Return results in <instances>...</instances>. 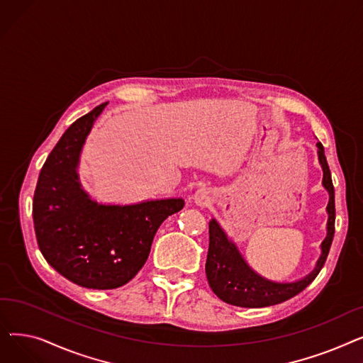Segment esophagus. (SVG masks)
<instances>
[{
    "mask_svg": "<svg viewBox=\"0 0 363 363\" xmlns=\"http://www.w3.org/2000/svg\"><path fill=\"white\" fill-rule=\"evenodd\" d=\"M194 201L197 203V204H200V206H204V204H207L208 201H211V197H208V193L206 191V189H197L196 191V194H194Z\"/></svg>",
    "mask_w": 363,
    "mask_h": 363,
    "instance_id": "obj_1",
    "label": "esophagus"
}]
</instances>
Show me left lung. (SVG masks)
<instances>
[{
  "instance_id": "left-lung-1",
  "label": "left lung",
  "mask_w": 363,
  "mask_h": 363,
  "mask_svg": "<svg viewBox=\"0 0 363 363\" xmlns=\"http://www.w3.org/2000/svg\"><path fill=\"white\" fill-rule=\"evenodd\" d=\"M318 145V157L323 170L322 185L330 194L327 206L328 223L327 237L320 245V257L315 269L300 281L296 282H275L260 277L255 272L241 253L237 245L226 237L220 225L212 219L208 222V252L206 260V275L213 293L225 303L240 308H266L282 303L300 291L316 278L320 272L323 263L330 253V247L334 238L335 223V203H334V185L331 179V172L327 163L325 152L320 143Z\"/></svg>"
}]
</instances>
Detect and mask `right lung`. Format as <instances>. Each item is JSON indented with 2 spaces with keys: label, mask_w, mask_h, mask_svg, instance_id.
Here are the masks:
<instances>
[{
  "label": "right lung",
  "mask_w": 363,
  "mask_h": 363,
  "mask_svg": "<svg viewBox=\"0 0 363 363\" xmlns=\"http://www.w3.org/2000/svg\"><path fill=\"white\" fill-rule=\"evenodd\" d=\"M107 103L74 121L47 157L33 194L36 241L45 260L69 281L111 290L143 268L162 222L182 199L100 204L84 191L78 164L88 133Z\"/></svg>",
  "instance_id": "1"
}]
</instances>
